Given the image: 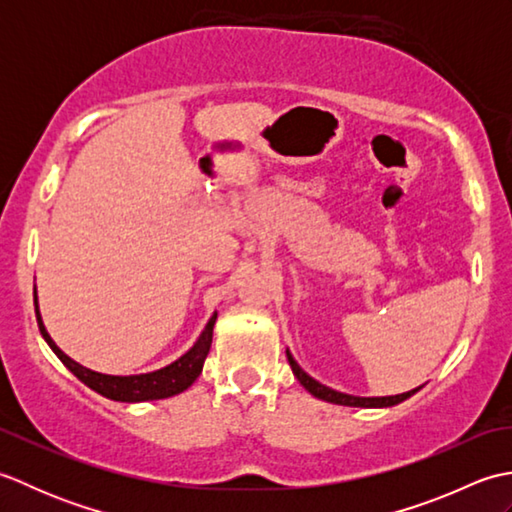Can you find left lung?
<instances>
[{"label":"left lung","mask_w":512,"mask_h":512,"mask_svg":"<svg viewBox=\"0 0 512 512\" xmlns=\"http://www.w3.org/2000/svg\"><path fill=\"white\" fill-rule=\"evenodd\" d=\"M288 356V363L292 367V374L297 376L299 383L306 387V391L314 398L325 400V402H332V405H343V407H363V409H383V407H394L398 402L411 398L416 391H420V387L405 391V394H396V396H374V398H365V396H352V394H343V391H336L332 387H325L321 385L319 380H314L310 374H306L301 369V365L295 361V356L290 354V350H286Z\"/></svg>","instance_id":"left-lung-1"}]
</instances>
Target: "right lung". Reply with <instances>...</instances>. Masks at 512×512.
I'll list each match as a JSON object with an SVG mask.
<instances>
[{
    "label": "right lung",
    "instance_id": "1",
    "mask_svg": "<svg viewBox=\"0 0 512 512\" xmlns=\"http://www.w3.org/2000/svg\"><path fill=\"white\" fill-rule=\"evenodd\" d=\"M35 312H37V323H39V332L43 336V341L50 345V350L59 356V361L70 369V372L81 380V383L94 389L96 394H101L110 400L116 402H147V400H162V398H171L182 394L184 389H189L198 376L202 374V365L204 358L211 350V341H213V325L217 319V312L211 314L209 323L204 325L202 334L198 336L187 352H184L176 361L156 369V372H147V374H129V376H116V374H103V372H94V369L85 367L81 363H76L74 358L65 354L61 347L52 341V336L48 334L46 325H43L41 312H39V301H37V286H35Z\"/></svg>",
    "mask_w": 512,
    "mask_h": 512
}]
</instances>
